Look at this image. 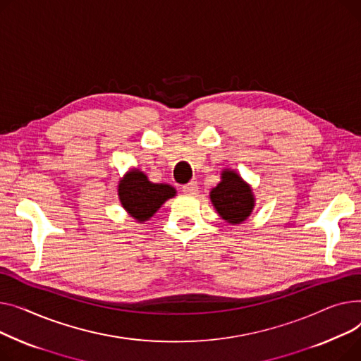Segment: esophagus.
Segmentation results:
<instances>
[{
	"instance_id": "34e87169",
	"label": "esophagus",
	"mask_w": 361,
	"mask_h": 361,
	"mask_svg": "<svg viewBox=\"0 0 361 361\" xmlns=\"http://www.w3.org/2000/svg\"><path fill=\"white\" fill-rule=\"evenodd\" d=\"M182 190H183L185 194H188V195H194V194H197L198 185H197V182H189V183L182 186Z\"/></svg>"
}]
</instances>
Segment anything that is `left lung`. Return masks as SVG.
I'll return each mask as SVG.
<instances>
[{"mask_svg": "<svg viewBox=\"0 0 361 361\" xmlns=\"http://www.w3.org/2000/svg\"><path fill=\"white\" fill-rule=\"evenodd\" d=\"M221 180L209 190L217 214L228 224H242L255 208L252 186L233 169H223Z\"/></svg>", "mask_w": 361, "mask_h": 361, "instance_id": "8db88e82", "label": "left lung"}]
</instances>
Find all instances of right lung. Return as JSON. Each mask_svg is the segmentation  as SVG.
I'll return each mask as SVG.
<instances>
[{
  "mask_svg": "<svg viewBox=\"0 0 361 361\" xmlns=\"http://www.w3.org/2000/svg\"><path fill=\"white\" fill-rule=\"evenodd\" d=\"M176 195V189L169 183H153L140 169H131L118 183L121 205L137 223L150 220L157 209Z\"/></svg>",
  "mask_w": 361,
  "mask_h": 361,
  "instance_id": "add662e5",
  "label": "right lung"
}]
</instances>
